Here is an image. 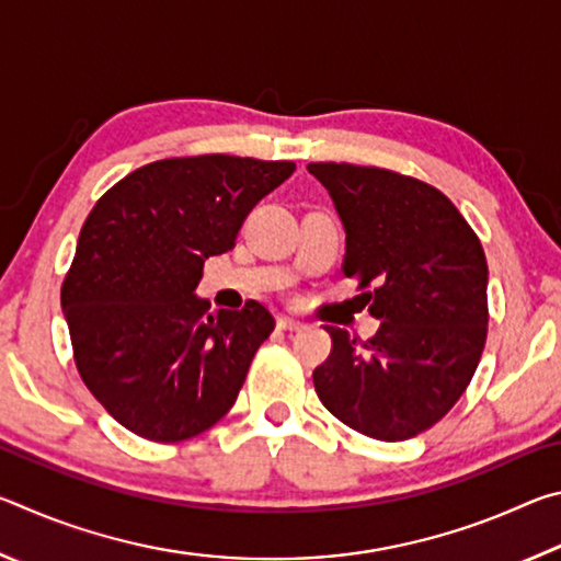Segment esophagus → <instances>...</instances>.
Masks as SVG:
<instances>
[{
  "instance_id": "34e87169",
  "label": "esophagus",
  "mask_w": 561,
  "mask_h": 561,
  "mask_svg": "<svg viewBox=\"0 0 561 561\" xmlns=\"http://www.w3.org/2000/svg\"><path fill=\"white\" fill-rule=\"evenodd\" d=\"M277 327H279V329H284V331H301V329L307 327V324H304L301 319H294V317H287V314H279V317H277Z\"/></svg>"
}]
</instances>
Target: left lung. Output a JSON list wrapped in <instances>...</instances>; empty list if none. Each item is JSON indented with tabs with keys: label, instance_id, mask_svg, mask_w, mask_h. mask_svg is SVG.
Instances as JSON below:
<instances>
[{
	"label": "left lung",
	"instance_id": "obj_1",
	"mask_svg": "<svg viewBox=\"0 0 561 561\" xmlns=\"http://www.w3.org/2000/svg\"><path fill=\"white\" fill-rule=\"evenodd\" d=\"M307 168L344 222L341 272L381 319L364 344L324 327L331 354L314 368V388L348 428L408 440L458 403L480 364L490 319L485 252L458 207L423 180L374 165Z\"/></svg>",
	"mask_w": 561,
	"mask_h": 561
}]
</instances>
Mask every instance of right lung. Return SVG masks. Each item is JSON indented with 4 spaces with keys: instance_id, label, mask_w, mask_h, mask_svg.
Here are the masks:
<instances>
[{
    "instance_id": "obj_1",
    "label": "right lung",
    "mask_w": 561,
    "mask_h": 561,
    "mask_svg": "<svg viewBox=\"0 0 561 561\" xmlns=\"http://www.w3.org/2000/svg\"><path fill=\"white\" fill-rule=\"evenodd\" d=\"M294 168L225 153L163 158L93 205L61 309L81 381L123 428L180 443L237 401L274 317L254 299L210 311L193 289L205 260L232 250L244 217Z\"/></svg>"
}]
</instances>
